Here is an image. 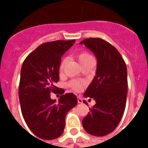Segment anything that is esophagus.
I'll use <instances>...</instances> for the list:
<instances>
[{
	"mask_svg": "<svg viewBox=\"0 0 148 148\" xmlns=\"http://www.w3.org/2000/svg\"><path fill=\"white\" fill-rule=\"evenodd\" d=\"M77 102H78V103H83V100L81 97H77Z\"/></svg>",
	"mask_w": 148,
	"mask_h": 148,
	"instance_id": "1",
	"label": "esophagus"
}]
</instances>
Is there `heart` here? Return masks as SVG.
Segmentation results:
<instances>
[{
	"label": "heart",
	"instance_id": "heart-1",
	"mask_svg": "<svg viewBox=\"0 0 148 148\" xmlns=\"http://www.w3.org/2000/svg\"><path fill=\"white\" fill-rule=\"evenodd\" d=\"M77 58H78V60L79 62H80V64H81V63L84 62L86 60H89V59H91V58H93L91 57L90 54H89V53H87V52H82V53H80L78 55H77ZM65 63H66V59H64V60L61 61V63H60V71H63ZM69 85L70 87H71L73 90H75V91H80V90H81V89L83 88V84L77 81H71L69 83Z\"/></svg>",
	"mask_w": 148,
	"mask_h": 148
}]
</instances>
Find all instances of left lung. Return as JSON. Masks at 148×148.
<instances>
[{
	"label": "left lung",
	"instance_id": "8db88e82",
	"mask_svg": "<svg viewBox=\"0 0 148 148\" xmlns=\"http://www.w3.org/2000/svg\"><path fill=\"white\" fill-rule=\"evenodd\" d=\"M80 45L90 50L97 61L96 75L84 94L96 103L82 124L91 135L105 136L117 127L124 114L127 95L126 64L118 51L101 38H87Z\"/></svg>",
	"mask_w": 148,
	"mask_h": 148
}]
</instances>
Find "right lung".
I'll return each mask as SVG.
<instances>
[{
    "label": "right lung",
    "instance_id": "1",
    "mask_svg": "<svg viewBox=\"0 0 148 148\" xmlns=\"http://www.w3.org/2000/svg\"><path fill=\"white\" fill-rule=\"evenodd\" d=\"M75 42L56 40L40 45L24 60L21 71L19 100L24 121L32 133L44 140L59 138L64 132L65 117L77 103L74 94L63 95L58 102L51 92L58 88L61 57Z\"/></svg>",
    "mask_w": 148,
    "mask_h": 148
}]
</instances>
